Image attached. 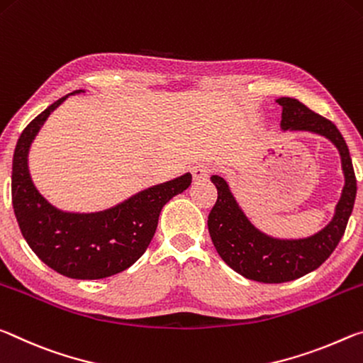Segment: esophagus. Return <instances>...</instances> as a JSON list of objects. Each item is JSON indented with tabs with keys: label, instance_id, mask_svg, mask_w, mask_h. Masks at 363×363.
<instances>
[{
	"label": "esophagus",
	"instance_id": "34e87169",
	"mask_svg": "<svg viewBox=\"0 0 363 363\" xmlns=\"http://www.w3.org/2000/svg\"><path fill=\"white\" fill-rule=\"evenodd\" d=\"M191 174L194 180H206L211 175V167L207 164H196L191 167Z\"/></svg>",
	"mask_w": 363,
	"mask_h": 363
}]
</instances>
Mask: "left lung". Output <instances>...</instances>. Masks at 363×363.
I'll use <instances>...</instances> for the list:
<instances>
[{"mask_svg":"<svg viewBox=\"0 0 363 363\" xmlns=\"http://www.w3.org/2000/svg\"><path fill=\"white\" fill-rule=\"evenodd\" d=\"M278 104L283 108L281 127L284 130H307L335 143L342 159L346 186L336 206L335 217L322 231L306 240H273L249 223L223 178L211 177L217 188V201L207 218L213 246L235 272L260 283L291 281L318 269L341 241L357 193L349 147L335 123L315 114L298 99L280 98Z\"/></svg>","mask_w":363,"mask_h":363,"instance_id":"8db88e82","label":"left lung"}]
</instances>
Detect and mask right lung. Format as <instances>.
Returning a JSON list of instances; mask_svg holds the SVG:
<instances>
[{
	"label": "right lung",
	"instance_id": "right-lung-1",
	"mask_svg": "<svg viewBox=\"0 0 363 363\" xmlns=\"http://www.w3.org/2000/svg\"><path fill=\"white\" fill-rule=\"evenodd\" d=\"M67 96L35 117L17 140L11 180L13 207L23 238L48 267L77 280H99L127 270L145 254L162 207L185 191L193 177L185 174L147 188L104 212L67 213L55 209L35 189L27 154L48 116Z\"/></svg>",
	"mask_w": 363,
	"mask_h": 363
}]
</instances>
